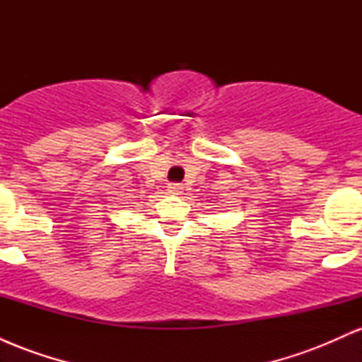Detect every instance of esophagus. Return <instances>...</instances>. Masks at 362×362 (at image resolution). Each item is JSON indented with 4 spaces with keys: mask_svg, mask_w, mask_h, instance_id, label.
I'll use <instances>...</instances> for the list:
<instances>
[{
    "mask_svg": "<svg viewBox=\"0 0 362 362\" xmlns=\"http://www.w3.org/2000/svg\"><path fill=\"white\" fill-rule=\"evenodd\" d=\"M168 192L172 195H180L184 192V185L182 184H170L168 185Z\"/></svg>",
    "mask_w": 362,
    "mask_h": 362,
    "instance_id": "obj_1",
    "label": "esophagus"
}]
</instances>
